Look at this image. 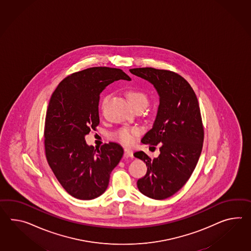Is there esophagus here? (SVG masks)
I'll return each mask as SVG.
<instances>
[{
	"instance_id": "34e87169",
	"label": "esophagus",
	"mask_w": 251,
	"mask_h": 251,
	"mask_svg": "<svg viewBox=\"0 0 251 251\" xmlns=\"http://www.w3.org/2000/svg\"><path fill=\"white\" fill-rule=\"evenodd\" d=\"M124 152H125V155H127L128 157H130V158H133V151H131V150H129V149H124Z\"/></svg>"
}]
</instances>
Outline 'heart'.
I'll list each match as a JSON object with an SVG mask.
<instances>
[{
  "mask_svg": "<svg viewBox=\"0 0 251 251\" xmlns=\"http://www.w3.org/2000/svg\"><path fill=\"white\" fill-rule=\"evenodd\" d=\"M127 97L129 102L134 108L138 106L145 107L148 104L147 94L142 92L140 89H136V88L129 89L127 91ZM140 133H141V129L138 127H123L117 130L114 136L117 140H119L121 142H123L126 145H129L134 141L135 137Z\"/></svg>",
  "mask_w": 251,
  "mask_h": 251,
  "instance_id": "b5f03b06",
  "label": "heart"
}]
</instances>
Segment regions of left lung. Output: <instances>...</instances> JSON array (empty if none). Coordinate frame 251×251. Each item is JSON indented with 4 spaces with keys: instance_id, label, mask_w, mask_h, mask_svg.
<instances>
[{
    "instance_id": "1",
    "label": "left lung",
    "mask_w": 251,
    "mask_h": 251,
    "mask_svg": "<svg viewBox=\"0 0 251 251\" xmlns=\"http://www.w3.org/2000/svg\"><path fill=\"white\" fill-rule=\"evenodd\" d=\"M129 72L152 83L159 95L156 120L141 142L159 144L160 153L154 159L143 151L134 153L148 166L137 186L149 198L164 200L189 180L201 156L204 128L199 101L190 83L174 72L151 67Z\"/></svg>"
}]
</instances>
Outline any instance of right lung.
<instances>
[{
    "mask_svg": "<svg viewBox=\"0 0 251 251\" xmlns=\"http://www.w3.org/2000/svg\"><path fill=\"white\" fill-rule=\"evenodd\" d=\"M118 80L130 78L121 69L88 68L68 75L50 100L43 134L46 159L62 188L76 199L88 201L104 193L110 172L123 158L118 143L94 149L84 140L100 124V92Z\"/></svg>",
    "mask_w": 251,
    "mask_h": 251,
    "instance_id": "right-lung-1",
    "label": "right lung"
}]
</instances>
